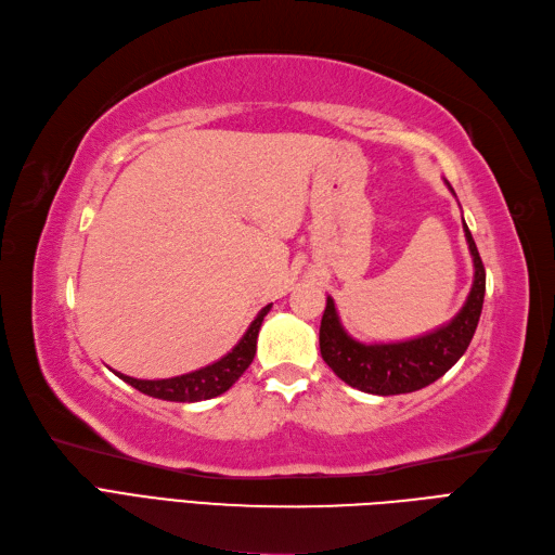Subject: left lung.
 Masks as SVG:
<instances>
[{"instance_id": "8db88e82", "label": "left lung", "mask_w": 555, "mask_h": 555, "mask_svg": "<svg viewBox=\"0 0 555 555\" xmlns=\"http://www.w3.org/2000/svg\"><path fill=\"white\" fill-rule=\"evenodd\" d=\"M448 188L454 195L450 183ZM464 234L475 269L473 286L460 314L441 328L406 341L362 344L344 331L335 310V300L331 296L326 298V310H323L319 328L321 358L326 360V365L344 384H349L351 388H358L362 392L384 397L415 392L434 384L436 378H441L466 353L475 335L477 321H480L482 314L487 275L466 222Z\"/></svg>"}]
</instances>
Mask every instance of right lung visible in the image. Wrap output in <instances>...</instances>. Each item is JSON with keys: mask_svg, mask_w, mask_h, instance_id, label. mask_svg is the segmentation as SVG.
<instances>
[{"mask_svg": "<svg viewBox=\"0 0 555 555\" xmlns=\"http://www.w3.org/2000/svg\"><path fill=\"white\" fill-rule=\"evenodd\" d=\"M269 310H271V305H266V308L257 314V319L250 323V328L245 331V335L241 337L236 347L224 358L216 360L214 365H206L202 370L181 374V376L158 378V380H142V378L119 374V372H117V376L124 378L126 384L135 390H140L149 397L165 399V401H202V399L218 397L232 388L241 378V374L250 367V362L257 353V335L261 328V321L266 314H269Z\"/></svg>", "mask_w": 555, "mask_h": 555, "instance_id": "obj_1", "label": "right lung"}]
</instances>
